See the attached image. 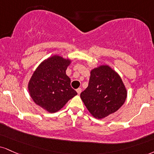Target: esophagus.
<instances>
[{
    "instance_id": "obj_1",
    "label": "esophagus",
    "mask_w": 154,
    "mask_h": 154,
    "mask_svg": "<svg viewBox=\"0 0 154 154\" xmlns=\"http://www.w3.org/2000/svg\"><path fill=\"white\" fill-rule=\"evenodd\" d=\"M81 92H82V89H81V88L77 89V92L78 93V95H79V94L81 93Z\"/></svg>"
}]
</instances>
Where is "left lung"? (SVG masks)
I'll return each instance as SVG.
<instances>
[{"label":"left lung","instance_id":"8db88e82","mask_svg":"<svg viewBox=\"0 0 154 154\" xmlns=\"http://www.w3.org/2000/svg\"><path fill=\"white\" fill-rule=\"evenodd\" d=\"M80 97L92 116L102 119L124 104L127 90L117 72L110 66L100 65L91 70L88 87Z\"/></svg>","mask_w":154,"mask_h":154}]
</instances>
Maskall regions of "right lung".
<instances>
[{"mask_svg":"<svg viewBox=\"0 0 154 154\" xmlns=\"http://www.w3.org/2000/svg\"><path fill=\"white\" fill-rule=\"evenodd\" d=\"M69 59L54 55L42 62L35 70L28 85L31 97L36 105L53 113L62 108L77 95L66 75Z\"/></svg>","mask_w":154,"mask_h":154,"instance_id":"1","label":"right lung"}]
</instances>
